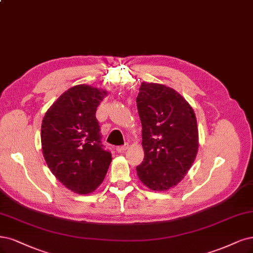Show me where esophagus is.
<instances>
[{
  "label": "esophagus",
  "instance_id": "1",
  "mask_svg": "<svg viewBox=\"0 0 253 253\" xmlns=\"http://www.w3.org/2000/svg\"><path fill=\"white\" fill-rule=\"evenodd\" d=\"M128 149V143H126L125 145H121V146H117V152L118 153H125L126 150Z\"/></svg>",
  "mask_w": 253,
  "mask_h": 253
}]
</instances>
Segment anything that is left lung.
Instances as JSON below:
<instances>
[{
  "label": "left lung",
  "mask_w": 253,
  "mask_h": 253,
  "mask_svg": "<svg viewBox=\"0 0 253 253\" xmlns=\"http://www.w3.org/2000/svg\"><path fill=\"white\" fill-rule=\"evenodd\" d=\"M136 101L144 151L137 175L150 189L165 191L182 181L196 159V114L182 95L161 84L143 82Z\"/></svg>",
  "instance_id": "1"
}]
</instances>
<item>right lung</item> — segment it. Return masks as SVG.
I'll use <instances>...</instances> for the list:
<instances>
[{
    "mask_svg": "<svg viewBox=\"0 0 253 253\" xmlns=\"http://www.w3.org/2000/svg\"><path fill=\"white\" fill-rule=\"evenodd\" d=\"M108 91L89 84L68 89L42 118L43 158L56 179L80 195L96 189L106 177L112 155L103 150L96 110Z\"/></svg>",
    "mask_w": 253,
    "mask_h": 253,
    "instance_id": "right-lung-1",
    "label": "right lung"
}]
</instances>
